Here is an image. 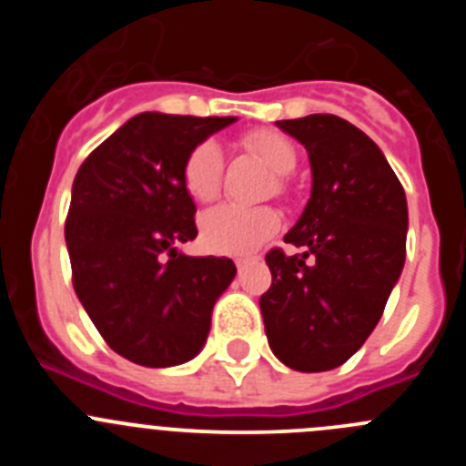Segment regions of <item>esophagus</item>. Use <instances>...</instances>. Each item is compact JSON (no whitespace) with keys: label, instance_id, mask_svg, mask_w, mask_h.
Segmentation results:
<instances>
[{"label":"esophagus","instance_id":"obj_1","mask_svg":"<svg viewBox=\"0 0 466 466\" xmlns=\"http://www.w3.org/2000/svg\"><path fill=\"white\" fill-rule=\"evenodd\" d=\"M247 263H249V258H236V266H238V270H242V268H245Z\"/></svg>","mask_w":466,"mask_h":466}]
</instances>
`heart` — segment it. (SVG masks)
<instances>
[{"mask_svg":"<svg viewBox=\"0 0 466 466\" xmlns=\"http://www.w3.org/2000/svg\"><path fill=\"white\" fill-rule=\"evenodd\" d=\"M245 149L266 163L278 177H287L299 163L291 139L275 130H254L242 137ZM224 156L219 144L205 139L193 147L182 167V182L196 203H209L219 196ZM284 179L275 182V191L284 193ZM279 214L268 205L242 208V205H217L200 217V238L205 247L219 254H249L278 233Z\"/></svg>","mask_w":466,"mask_h":466,"instance_id":"b5f03b06","label":"heart"}]
</instances>
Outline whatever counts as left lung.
I'll list each match as a JSON object with an SVG mask.
<instances>
[{
    "label": "left lung",
    "instance_id": "8db88e82",
    "mask_svg": "<svg viewBox=\"0 0 466 466\" xmlns=\"http://www.w3.org/2000/svg\"><path fill=\"white\" fill-rule=\"evenodd\" d=\"M278 127L308 151L312 191L284 242L266 254L273 284L261 296L273 355L294 371H331L364 345L406 261V193L360 127L310 114Z\"/></svg>",
    "mask_w": 466,
    "mask_h": 466
}]
</instances>
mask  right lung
Listing matches in <instances>:
<instances>
[{
	"label": "right lung",
	"instance_id": "right-lung-1",
	"mask_svg": "<svg viewBox=\"0 0 466 466\" xmlns=\"http://www.w3.org/2000/svg\"><path fill=\"white\" fill-rule=\"evenodd\" d=\"M233 121L144 111L74 177L65 224L74 291L106 345L139 366L193 360L208 340L214 303L236 278L230 258L177 249L198 236L184 160Z\"/></svg>",
	"mask_w": 466,
	"mask_h": 466
}]
</instances>
